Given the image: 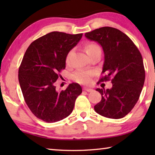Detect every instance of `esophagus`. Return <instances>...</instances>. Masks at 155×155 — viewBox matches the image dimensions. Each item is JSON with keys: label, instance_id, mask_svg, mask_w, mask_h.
<instances>
[{"label": "esophagus", "instance_id": "34e87169", "mask_svg": "<svg viewBox=\"0 0 155 155\" xmlns=\"http://www.w3.org/2000/svg\"><path fill=\"white\" fill-rule=\"evenodd\" d=\"M83 90H85L86 91H87V92H91V91H92L93 90L91 88H88V87H83Z\"/></svg>", "mask_w": 155, "mask_h": 155}]
</instances>
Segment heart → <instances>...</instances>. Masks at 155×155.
Returning <instances> with one entry per match:
<instances>
[{
	"instance_id": "b5f03b06",
	"label": "heart",
	"mask_w": 155,
	"mask_h": 155,
	"mask_svg": "<svg viewBox=\"0 0 155 155\" xmlns=\"http://www.w3.org/2000/svg\"><path fill=\"white\" fill-rule=\"evenodd\" d=\"M85 51L89 56L91 54L95 53L96 52H101V48L98 44L94 42H88L85 45ZM72 52H68L66 58H65V62L68 64L70 61V57L71 55ZM93 76V72L90 71H78L75 72L73 75V78L75 81L82 83V84H88L91 82V77Z\"/></svg>"
}]
</instances>
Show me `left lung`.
Here are the masks:
<instances>
[{"mask_svg": "<svg viewBox=\"0 0 155 155\" xmlns=\"http://www.w3.org/2000/svg\"><path fill=\"white\" fill-rule=\"evenodd\" d=\"M89 40L103 49L104 61L99 82L111 79V89H96L102 96L94 106L98 114L120 119L130 113L138 101L145 81L143 59L133 41L117 28L104 27L86 33Z\"/></svg>", "mask_w": 155, "mask_h": 155, "instance_id": "1", "label": "left lung"}]
</instances>
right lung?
Instances as JSON below:
<instances>
[{
    "instance_id": "1",
    "label": "right lung",
    "mask_w": 155,
    "mask_h": 155,
    "mask_svg": "<svg viewBox=\"0 0 155 155\" xmlns=\"http://www.w3.org/2000/svg\"><path fill=\"white\" fill-rule=\"evenodd\" d=\"M82 36L53 31L33 41L23 57L18 70L21 90L31 111L44 122H55L68 117L82 93L78 83L61 91L54 85L65 68L68 53Z\"/></svg>"
}]
</instances>
